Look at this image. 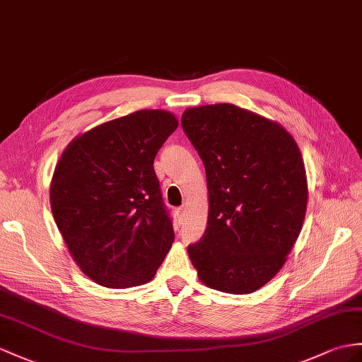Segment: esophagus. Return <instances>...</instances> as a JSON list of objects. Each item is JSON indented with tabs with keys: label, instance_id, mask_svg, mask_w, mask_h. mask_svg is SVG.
I'll return each mask as SVG.
<instances>
[{
	"label": "esophagus",
	"instance_id": "obj_1",
	"mask_svg": "<svg viewBox=\"0 0 362 362\" xmlns=\"http://www.w3.org/2000/svg\"><path fill=\"white\" fill-rule=\"evenodd\" d=\"M186 210H187L186 206H181V207L176 209V214H178L180 216H184V214H186Z\"/></svg>",
	"mask_w": 362,
	"mask_h": 362
}]
</instances>
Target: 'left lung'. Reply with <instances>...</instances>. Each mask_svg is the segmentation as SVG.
<instances>
[{"mask_svg":"<svg viewBox=\"0 0 362 362\" xmlns=\"http://www.w3.org/2000/svg\"><path fill=\"white\" fill-rule=\"evenodd\" d=\"M184 134L206 169L209 218L187 247L207 287L244 295L284 266L301 232L307 178L292 135L276 122L233 104L182 113Z\"/></svg>","mask_w":362,"mask_h":362,"instance_id":"left-lung-1","label":"left lung"}]
</instances>
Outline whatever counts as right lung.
Segmentation results:
<instances>
[{
  "label": "right lung",
  "mask_w": 362,
  "mask_h": 362,
  "mask_svg": "<svg viewBox=\"0 0 362 362\" xmlns=\"http://www.w3.org/2000/svg\"><path fill=\"white\" fill-rule=\"evenodd\" d=\"M176 127L169 112L138 110L79 135L59 158L52 214L75 262L100 286L148 283L172 247L153 160Z\"/></svg>",
  "instance_id": "add662e5"
}]
</instances>
